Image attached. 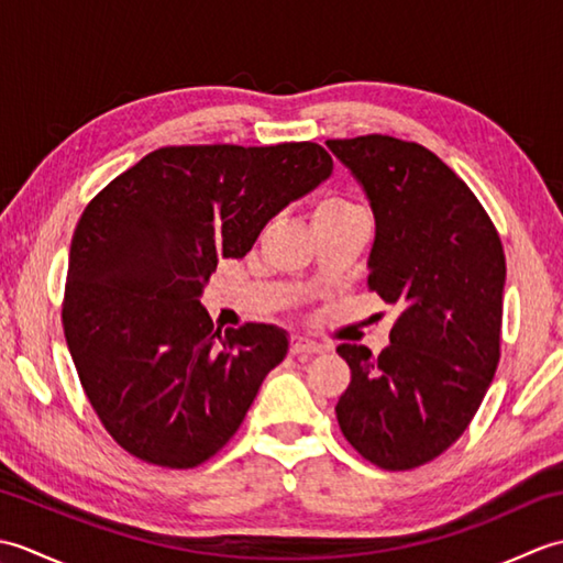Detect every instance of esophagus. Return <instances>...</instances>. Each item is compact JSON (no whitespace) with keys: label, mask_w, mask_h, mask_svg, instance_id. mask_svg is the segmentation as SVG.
<instances>
[{"label":"esophagus","mask_w":563,"mask_h":563,"mask_svg":"<svg viewBox=\"0 0 563 563\" xmlns=\"http://www.w3.org/2000/svg\"><path fill=\"white\" fill-rule=\"evenodd\" d=\"M290 353L292 355H314V353H321V343H317L312 339H305V336H295L292 345H290Z\"/></svg>","instance_id":"esophagus-1"}]
</instances>
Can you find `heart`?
Masks as SVG:
<instances>
[{"label":"heart","instance_id":"1","mask_svg":"<svg viewBox=\"0 0 563 563\" xmlns=\"http://www.w3.org/2000/svg\"><path fill=\"white\" fill-rule=\"evenodd\" d=\"M349 210H355V208L351 206V202H345V200H341V198H329V200H324V202H321V206L317 208L314 220H317V218H327V214L349 212Z\"/></svg>","mask_w":563,"mask_h":563}]
</instances>
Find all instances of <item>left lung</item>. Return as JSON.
Returning <instances> with one entry per match:
<instances>
[{
    "mask_svg": "<svg viewBox=\"0 0 563 563\" xmlns=\"http://www.w3.org/2000/svg\"><path fill=\"white\" fill-rule=\"evenodd\" d=\"M369 202V290L399 307L377 357L341 343L351 385L336 404L345 440L382 470L435 460L492 385L506 256L482 202L433 152L389 135L329 140Z\"/></svg>",
    "mask_w": 563,
    "mask_h": 563,
    "instance_id": "8db88e82",
    "label": "left lung"
}]
</instances>
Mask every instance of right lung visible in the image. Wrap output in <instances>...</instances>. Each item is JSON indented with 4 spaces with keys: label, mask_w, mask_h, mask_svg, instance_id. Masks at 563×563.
I'll return each instance as SVG.
<instances>
[{
    "label": "right lung",
    "mask_w": 563,
    "mask_h": 563,
    "mask_svg": "<svg viewBox=\"0 0 563 563\" xmlns=\"http://www.w3.org/2000/svg\"><path fill=\"white\" fill-rule=\"evenodd\" d=\"M314 142L150 152L93 198L71 236L63 324L81 387L113 440L150 464L212 457L288 355V331H214L202 290L263 227L324 184Z\"/></svg>",
    "instance_id": "1"
}]
</instances>
